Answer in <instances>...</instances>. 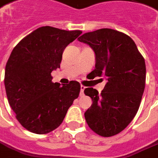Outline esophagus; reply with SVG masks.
<instances>
[{
  "mask_svg": "<svg viewBox=\"0 0 158 158\" xmlns=\"http://www.w3.org/2000/svg\"><path fill=\"white\" fill-rule=\"evenodd\" d=\"M86 87H84V86L81 85V87H80V95H83V91H84V89H85Z\"/></svg>",
  "mask_w": 158,
  "mask_h": 158,
  "instance_id": "34e87169",
  "label": "esophagus"
}]
</instances>
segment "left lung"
Segmentation results:
<instances>
[{
  "mask_svg": "<svg viewBox=\"0 0 158 158\" xmlns=\"http://www.w3.org/2000/svg\"><path fill=\"white\" fill-rule=\"evenodd\" d=\"M78 40L95 52L91 73L107 80L100 94L93 87L84 90L93 101L84 113L86 121L99 136L118 134L130 124L140 107L146 77L144 58L130 37L112 29L88 32Z\"/></svg>",
  "mask_w": 158,
  "mask_h": 158,
  "instance_id": "1",
  "label": "left lung"
}]
</instances>
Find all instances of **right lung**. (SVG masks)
Instances as JSON below:
<instances>
[{"instance_id": "obj_1", "label": "right lung", "mask_w": 158, "mask_h": 158, "mask_svg": "<svg viewBox=\"0 0 158 158\" xmlns=\"http://www.w3.org/2000/svg\"><path fill=\"white\" fill-rule=\"evenodd\" d=\"M81 34L42 26L12 51L5 66V91L17 120L28 131L46 134L54 130L79 96L78 82L53 83L51 72L60 67L65 48Z\"/></svg>"}]
</instances>
